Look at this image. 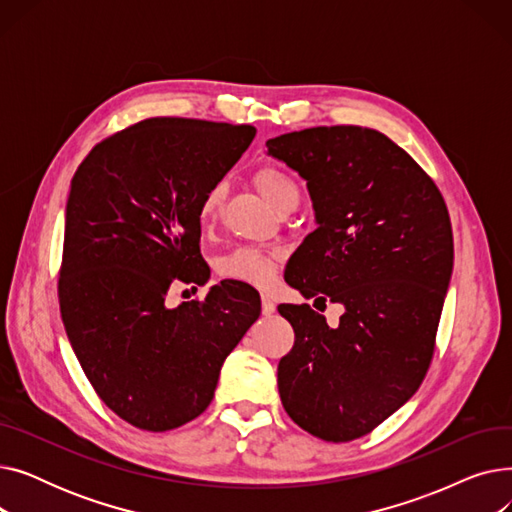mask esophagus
Returning <instances> with one entry per match:
<instances>
[{"mask_svg": "<svg viewBox=\"0 0 512 512\" xmlns=\"http://www.w3.org/2000/svg\"><path fill=\"white\" fill-rule=\"evenodd\" d=\"M261 311H263V315H272L276 311L274 301L267 297V294H263V297H261Z\"/></svg>", "mask_w": 512, "mask_h": 512, "instance_id": "34e87169", "label": "esophagus"}]
</instances>
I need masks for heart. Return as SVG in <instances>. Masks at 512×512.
<instances>
[{"label":"heart","instance_id":"b5f03b06","mask_svg":"<svg viewBox=\"0 0 512 512\" xmlns=\"http://www.w3.org/2000/svg\"><path fill=\"white\" fill-rule=\"evenodd\" d=\"M253 182L259 188V193L265 197V201L278 211L290 205H299L301 201L299 184L294 182L290 174L276 166L257 168L253 174ZM224 197V182H215L207 188L199 203V224L203 228L211 226L215 218H218ZM278 259L280 255L276 251H267L261 247H234L218 259L215 270H218V276L224 280L247 282L253 286H270L276 278Z\"/></svg>","mask_w":512,"mask_h":512}]
</instances>
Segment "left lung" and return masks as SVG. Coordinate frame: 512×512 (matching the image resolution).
I'll return each mask as SVG.
<instances>
[{
	"label": "left lung",
	"mask_w": 512,
	"mask_h": 512,
	"mask_svg": "<svg viewBox=\"0 0 512 512\" xmlns=\"http://www.w3.org/2000/svg\"><path fill=\"white\" fill-rule=\"evenodd\" d=\"M265 147L307 180L319 224L284 278L344 307L336 328L307 303L278 307L294 330L278 365L282 405L315 438L351 442L405 405L432 365L454 259L448 207L378 130L315 126Z\"/></svg>",
	"instance_id": "1"
}]
</instances>
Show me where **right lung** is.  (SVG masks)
I'll return each instance as SVG.
<instances>
[{
    "instance_id": "add662e5",
    "label": "right lung",
    "mask_w": 512,
    "mask_h": 512,
    "mask_svg": "<svg viewBox=\"0 0 512 512\" xmlns=\"http://www.w3.org/2000/svg\"><path fill=\"white\" fill-rule=\"evenodd\" d=\"M253 137L251 124L147 118L97 143L70 182L64 328L105 407L145 432L209 407L224 359L261 313L245 282L166 305L178 282L207 280L199 203Z\"/></svg>"
}]
</instances>
